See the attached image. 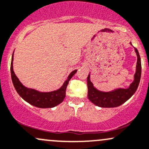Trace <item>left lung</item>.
Masks as SVG:
<instances>
[{
	"mask_svg": "<svg viewBox=\"0 0 149 149\" xmlns=\"http://www.w3.org/2000/svg\"><path fill=\"white\" fill-rule=\"evenodd\" d=\"M135 49L137 55L136 70L134 74V80L128 88H117L109 92L98 91L93 86L90 80V74L87 78L88 98L96 106L102 108H114L119 106L129 99L137 90L141 76V63L140 56L136 48Z\"/></svg>",
	"mask_w": 149,
	"mask_h": 149,
	"instance_id": "left-lung-1",
	"label": "left lung"
}]
</instances>
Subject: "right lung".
Returning a JSON list of instances; mask_svg holds the SVG:
<instances>
[{"mask_svg":"<svg viewBox=\"0 0 149 149\" xmlns=\"http://www.w3.org/2000/svg\"><path fill=\"white\" fill-rule=\"evenodd\" d=\"M13 54L11 63H10V73H11L13 84L17 93L26 102L36 107L41 108V109L53 108L62 103L65 98V91L68 82L77 71V70L72 71L66 81L64 82L63 85L58 90L51 92H40L35 89L29 88L21 84L18 77L15 76L13 69Z\"/></svg>","mask_w":149,"mask_h":149,"instance_id":"obj_1","label":"right lung"}]
</instances>
